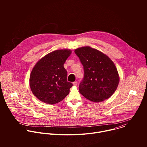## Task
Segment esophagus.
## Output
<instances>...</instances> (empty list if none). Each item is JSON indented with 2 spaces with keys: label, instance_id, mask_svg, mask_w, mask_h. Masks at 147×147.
<instances>
[{
  "label": "esophagus",
  "instance_id": "1",
  "mask_svg": "<svg viewBox=\"0 0 147 147\" xmlns=\"http://www.w3.org/2000/svg\"><path fill=\"white\" fill-rule=\"evenodd\" d=\"M73 85L74 86H76L77 85V81H74V82H73Z\"/></svg>",
  "mask_w": 147,
  "mask_h": 147
}]
</instances>
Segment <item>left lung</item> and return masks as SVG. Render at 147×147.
I'll list each match as a JSON object with an SVG mask.
<instances>
[{
  "instance_id": "1",
  "label": "left lung",
  "mask_w": 147,
  "mask_h": 147,
  "mask_svg": "<svg viewBox=\"0 0 147 147\" xmlns=\"http://www.w3.org/2000/svg\"><path fill=\"white\" fill-rule=\"evenodd\" d=\"M74 52L84 70V76L79 86L80 93L94 102H100L111 97L119 82L118 71L112 60L90 47L77 48Z\"/></svg>"
}]
</instances>
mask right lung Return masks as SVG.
<instances>
[{
	"label": "right lung",
	"instance_id": "1",
	"mask_svg": "<svg viewBox=\"0 0 147 147\" xmlns=\"http://www.w3.org/2000/svg\"><path fill=\"white\" fill-rule=\"evenodd\" d=\"M71 53L70 49L55 51L41 58L32 69L30 86L33 94L40 101L55 104L69 94L73 84L67 81L64 64Z\"/></svg>",
	"mask_w": 147,
	"mask_h": 147
}]
</instances>
